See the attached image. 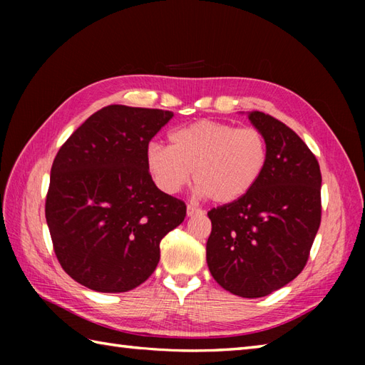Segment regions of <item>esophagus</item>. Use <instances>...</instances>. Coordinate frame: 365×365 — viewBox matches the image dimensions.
<instances>
[{"label": "esophagus", "mask_w": 365, "mask_h": 365, "mask_svg": "<svg viewBox=\"0 0 365 365\" xmlns=\"http://www.w3.org/2000/svg\"><path fill=\"white\" fill-rule=\"evenodd\" d=\"M187 215H188V216L204 215V210H202V208H197V207H195V205H188V207H187Z\"/></svg>", "instance_id": "34e87169"}]
</instances>
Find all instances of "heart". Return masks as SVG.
Instances as JSON below:
<instances>
[{"mask_svg": "<svg viewBox=\"0 0 365 365\" xmlns=\"http://www.w3.org/2000/svg\"><path fill=\"white\" fill-rule=\"evenodd\" d=\"M170 147L150 143L147 169L157 187L174 195L188 183L216 204H232L250 192L268 165V143L260 130L218 120H199L174 130Z\"/></svg>", "mask_w": 365, "mask_h": 365, "instance_id": "b5f03b06", "label": "heart"}]
</instances>
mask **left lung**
Returning a JSON list of instances; mask_svg holds the SVG:
<instances>
[{
  "instance_id": "1",
  "label": "left lung",
  "mask_w": 365,
  "mask_h": 365,
  "mask_svg": "<svg viewBox=\"0 0 365 365\" xmlns=\"http://www.w3.org/2000/svg\"><path fill=\"white\" fill-rule=\"evenodd\" d=\"M247 118L268 143V165L242 199L212 208L207 263L222 289L243 298L276 292L306 267L322 221V173L306 143L273 115Z\"/></svg>"
}]
</instances>
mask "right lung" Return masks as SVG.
Here are the masks:
<instances>
[{
    "instance_id": "1",
    "label": "right lung",
    "mask_w": 365,
    "mask_h": 365,
    "mask_svg": "<svg viewBox=\"0 0 365 365\" xmlns=\"http://www.w3.org/2000/svg\"><path fill=\"white\" fill-rule=\"evenodd\" d=\"M174 113L110 105L61 145L45 200L53 250L91 290L128 292L147 281L160 242L187 216L183 200L157 188L145 165L150 139Z\"/></svg>"
}]
</instances>
